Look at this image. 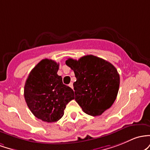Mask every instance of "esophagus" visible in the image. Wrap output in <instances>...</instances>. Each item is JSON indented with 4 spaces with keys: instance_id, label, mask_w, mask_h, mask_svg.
Wrapping results in <instances>:
<instances>
[{
    "instance_id": "esophagus-1",
    "label": "esophagus",
    "mask_w": 150,
    "mask_h": 150,
    "mask_svg": "<svg viewBox=\"0 0 150 150\" xmlns=\"http://www.w3.org/2000/svg\"><path fill=\"white\" fill-rule=\"evenodd\" d=\"M69 86L70 88H73V83H70L69 84Z\"/></svg>"
}]
</instances>
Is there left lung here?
<instances>
[{
	"mask_svg": "<svg viewBox=\"0 0 150 150\" xmlns=\"http://www.w3.org/2000/svg\"><path fill=\"white\" fill-rule=\"evenodd\" d=\"M66 64L74 71V98L84 112L100 115L111 107L120 86V76L112 64L86 55L79 60L68 59Z\"/></svg>",
	"mask_w": 150,
	"mask_h": 150,
	"instance_id": "8db88e82",
	"label": "left lung"
}]
</instances>
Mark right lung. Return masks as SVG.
Listing matches in <instances>:
<instances>
[{"label":"right lung","instance_id":"right-lung-1","mask_svg":"<svg viewBox=\"0 0 150 150\" xmlns=\"http://www.w3.org/2000/svg\"><path fill=\"white\" fill-rule=\"evenodd\" d=\"M59 64L52 59L40 61L30 71L25 84L24 96L35 117L47 122L61 119L74 93L57 74Z\"/></svg>","mask_w":150,"mask_h":150}]
</instances>
